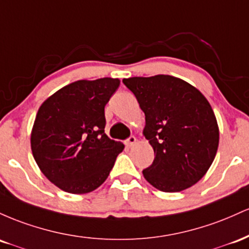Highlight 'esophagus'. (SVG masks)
<instances>
[{
	"mask_svg": "<svg viewBox=\"0 0 249 249\" xmlns=\"http://www.w3.org/2000/svg\"><path fill=\"white\" fill-rule=\"evenodd\" d=\"M135 143H136V138H135V136H130V138H128L127 140H125V144H127V146L132 147Z\"/></svg>",
	"mask_w": 249,
	"mask_h": 249,
	"instance_id": "esophagus-1",
	"label": "esophagus"
}]
</instances>
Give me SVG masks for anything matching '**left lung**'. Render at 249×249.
Listing matches in <instances>:
<instances>
[{
    "label": "left lung",
    "instance_id": "obj_1",
    "mask_svg": "<svg viewBox=\"0 0 249 249\" xmlns=\"http://www.w3.org/2000/svg\"><path fill=\"white\" fill-rule=\"evenodd\" d=\"M146 116L143 136L154 149L152 166L143 170L161 192L185 191L205 177L219 147V125L208 100L191 83L170 76L129 77Z\"/></svg>",
    "mask_w": 249,
    "mask_h": 249
}]
</instances>
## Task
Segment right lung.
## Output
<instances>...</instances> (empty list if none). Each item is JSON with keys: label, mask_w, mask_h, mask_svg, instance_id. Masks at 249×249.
I'll use <instances>...</instances> for the list:
<instances>
[{"label": "right lung", "mask_w": 249, "mask_h": 249, "mask_svg": "<svg viewBox=\"0 0 249 249\" xmlns=\"http://www.w3.org/2000/svg\"><path fill=\"white\" fill-rule=\"evenodd\" d=\"M119 79L79 80L58 89L38 108L30 147L50 182L71 194L95 191L109 175L124 144L105 133V106Z\"/></svg>", "instance_id": "right-lung-1"}]
</instances>
